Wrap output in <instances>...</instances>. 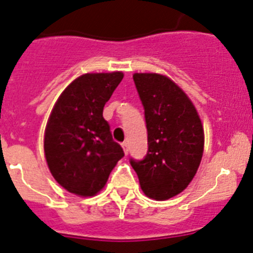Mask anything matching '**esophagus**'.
I'll return each instance as SVG.
<instances>
[{"instance_id": "obj_1", "label": "esophagus", "mask_w": 253, "mask_h": 253, "mask_svg": "<svg viewBox=\"0 0 253 253\" xmlns=\"http://www.w3.org/2000/svg\"><path fill=\"white\" fill-rule=\"evenodd\" d=\"M122 149H124L125 155L128 154V145H127V142H122Z\"/></svg>"}]
</instances>
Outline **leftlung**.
<instances>
[{
	"label": "left lung",
	"mask_w": 253,
	"mask_h": 253,
	"mask_svg": "<svg viewBox=\"0 0 253 253\" xmlns=\"http://www.w3.org/2000/svg\"><path fill=\"white\" fill-rule=\"evenodd\" d=\"M136 89L145 110L146 156L131 159L145 195L166 200L193 180L204 149V129L194 104L170 78L135 73Z\"/></svg>",
	"instance_id": "left-lung-1"
}]
</instances>
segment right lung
I'll list each match as a JSON object with an SVG mask.
<instances>
[{
	"mask_svg": "<svg viewBox=\"0 0 253 253\" xmlns=\"http://www.w3.org/2000/svg\"><path fill=\"white\" fill-rule=\"evenodd\" d=\"M124 73H88L64 89L47 120L44 151L56 181L68 192L92 197L106 185L125 156L113 141L103 107Z\"/></svg>",
	"mask_w": 253,
	"mask_h": 253,
	"instance_id": "obj_1",
	"label": "right lung"
}]
</instances>
